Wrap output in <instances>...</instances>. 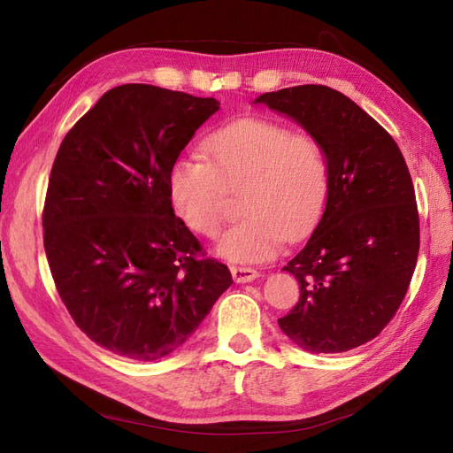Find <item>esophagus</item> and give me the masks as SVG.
<instances>
[{"label": "esophagus", "mask_w": 453, "mask_h": 453, "mask_svg": "<svg viewBox=\"0 0 453 453\" xmlns=\"http://www.w3.org/2000/svg\"><path fill=\"white\" fill-rule=\"evenodd\" d=\"M230 272H232V278H234L236 283H250L258 278V272L250 266H232Z\"/></svg>", "instance_id": "obj_1"}]
</instances>
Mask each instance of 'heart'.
Returning a JSON list of instances; mask_svg holds the SVG:
<instances>
[{
	"label": "heart",
	"mask_w": 453,
	"mask_h": 453,
	"mask_svg": "<svg viewBox=\"0 0 453 453\" xmlns=\"http://www.w3.org/2000/svg\"><path fill=\"white\" fill-rule=\"evenodd\" d=\"M200 157L175 158L170 198L181 221L203 238H217L228 193H242L248 215L225 232L217 255L230 263H265L285 238L296 240L319 221L328 193L323 145L280 122L240 119L203 140Z\"/></svg>",
	"instance_id": "obj_1"
}]
</instances>
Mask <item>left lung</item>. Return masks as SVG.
<instances>
[{
  "mask_svg": "<svg viewBox=\"0 0 453 453\" xmlns=\"http://www.w3.org/2000/svg\"><path fill=\"white\" fill-rule=\"evenodd\" d=\"M255 104L298 122L328 162V193L311 238L283 270L300 283L278 319L298 348L340 353L376 338L399 310L419 251L416 193L399 145L342 92L300 85Z\"/></svg>",
  "mask_w": 453,
  "mask_h": 453,
  "instance_id": "1",
  "label": "left lung"
}]
</instances>
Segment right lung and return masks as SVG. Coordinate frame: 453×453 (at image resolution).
<instances>
[{
  "mask_svg": "<svg viewBox=\"0 0 453 453\" xmlns=\"http://www.w3.org/2000/svg\"><path fill=\"white\" fill-rule=\"evenodd\" d=\"M215 98L153 85L107 90L54 158L43 243L75 325L122 357H166L232 283L172 208L168 173Z\"/></svg>",
  "mask_w": 453,
  "mask_h": 453,
  "instance_id": "obj_1",
  "label": "right lung"
}]
</instances>
